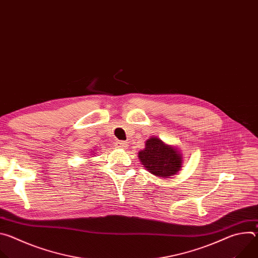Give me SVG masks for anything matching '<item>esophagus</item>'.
I'll list each match as a JSON object with an SVG mask.
<instances>
[{
	"instance_id": "obj_1",
	"label": "esophagus",
	"mask_w": 258,
	"mask_h": 258,
	"mask_svg": "<svg viewBox=\"0 0 258 258\" xmlns=\"http://www.w3.org/2000/svg\"><path fill=\"white\" fill-rule=\"evenodd\" d=\"M116 147L120 149H126L127 148V144L123 141H117L116 142Z\"/></svg>"
}]
</instances>
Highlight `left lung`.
<instances>
[{
  "instance_id": "8db88e82",
  "label": "left lung",
  "mask_w": 258,
  "mask_h": 258,
  "mask_svg": "<svg viewBox=\"0 0 258 258\" xmlns=\"http://www.w3.org/2000/svg\"><path fill=\"white\" fill-rule=\"evenodd\" d=\"M138 157L147 171L162 178L176 174L182 164V154L177 147L154 136L146 141L145 148L139 151Z\"/></svg>"
}]
</instances>
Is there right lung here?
I'll list each match as a JSON object with an SVG mask.
<instances>
[{
    "instance_id": "obj_1",
    "label": "right lung",
    "mask_w": 258,
    "mask_h": 258,
    "mask_svg": "<svg viewBox=\"0 0 258 258\" xmlns=\"http://www.w3.org/2000/svg\"><path fill=\"white\" fill-rule=\"evenodd\" d=\"M93 152H94V153H96V152H95V151H93ZM91 153H92V152H91ZM92 155H94V154H92Z\"/></svg>"
}]
</instances>
